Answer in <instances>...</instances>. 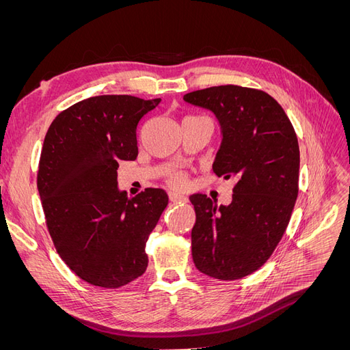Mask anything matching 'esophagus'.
Returning a JSON list of instances; mask_svg holds the SVG:
<instances>
[{
  "label": "esophagus",
  "mask_w": 350,
  "mask_h": 350,
  "mask_svg": "<svg viewBox=\"0 0 350 350\" xmlns=\"http://www.w3.org/2000/svg\"><path fill=\"white\" fill-rule=\"evenodd\" d=\"M169 198H171L172 203H187L188 198L183 194H176V193H169Z\"/></svg>",
  "instance_id": "obj_1"
}]
</instances>
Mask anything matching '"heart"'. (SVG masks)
<instances>
[{
	"instance_id": "heart-1",
	"label": "heart",
	"mask_w": 350,
	"mask_h": 350,
	"mask_svg": "<svg viewBox=\"0 0 350 350\" xmlns=\"http://www.w3.org/2000/svg\"><path fill=\"white\" fill-rule=\"evenodd\" d=\"M167 183H169V185L174 187V188H184L185 184H187V176L183 172H174V174L169 175Z\"/></svg>"
}]
</instances>
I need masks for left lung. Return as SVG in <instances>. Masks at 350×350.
Instances as JSON below:
<instances>
[{
  "label": "left lung",
  "instance_id": "obj_1",
  "mask_svg": "<svg viewBox=\"0 0 350 350\" xmlns=\"http://www.w3.org/2000/svg\"><path fill=\"white\" fill-rule=\"evenodd\" d=\"M184 99L217 116L224 140L213 172L235 179L229 206L189 197L193 260L210 278L242 279L271 257L289 225L299 191L298 137L278 100L258 89L226 84Z\"/></svg>",
  "mask_w": 350,
  "mask_h": 350
}]
</instances>
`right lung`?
I'll return each mask as SVG.
<instances>
[{"instance_id":"1","label":"right lung","mask_w":350,"mask_h":350,"mask_svg":"<svg viewBox=\"0 0 350 350\" xmlns=\"http://www.w3.org/2000/svg\"><path fill=\"white\" fill-rule=\"evenodd\" d=\"M161 99L102 94L59 112L42 146L38 189L58 256L81 280L121 288L146 271V242L167 206L161 188L133 198L116 169L139 154L137 125Z\"/></svg>"}]
</instances>
